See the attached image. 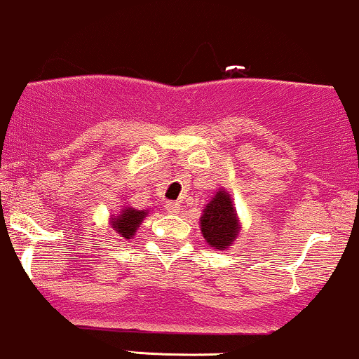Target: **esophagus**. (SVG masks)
<instances>
[{
  "mask_svg": "<svg viewBox=\"0 0 359 359\" xmlns=\"http://www.w3.org/2000/svg\"><path fill=\"white\" fill-rule=\"evenodd\" d=\"M166 210L170 213H178L181 210V205L178 203V201H168L166 203Z\"/></svg>",
  "mask_w": 359,
  "mask_h": 359,
  "instance_id": "esophagus-1",
  "label": "esophagus"
}]
</instances>
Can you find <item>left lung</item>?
<instances>
[{
    "label": "left lung",
    "instance_id": "left-lung-1",
    "mask_svg": "<svg viewBox=\"0 0 359 359\" xmlns=\"http://www.w3.org/2000/svg\"><path fill=\"white\" fill-rule=\"evenodd\" d=\"M200 222L205 240L218 250L229 248L240 230L237 212L231 205L230 195L225 191H217L213 200L206 205Z\"/></svg>",
    "mask_w": 359,
    "mask_h": 359
}]
</instances>
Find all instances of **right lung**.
I'll return each instance as SVG.
<instances>
[{"instance_id": "right-lung-1", "label": "right lung", "mask_w": 359, "mask_h": 359, "mask_svg": "<svg viewBox=\"0 0 359 359\" xmlns=\"http://www.w3.org/2000/svg\"><path fill=\"white\" fill-rule=\"evenodd\" d=\"M146 217L144 210H134V208H124L121 212L119 217L112 218V229L121 233V237L130 238L134 233H136L137 226L141 225L142 218Z\"/></svg>"}]
</instances>
